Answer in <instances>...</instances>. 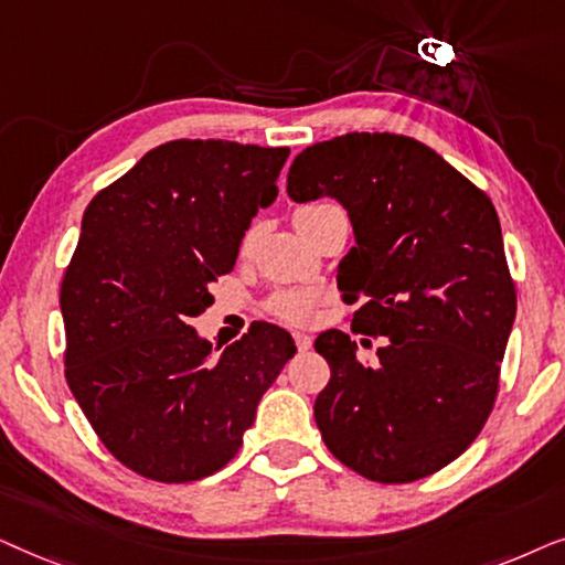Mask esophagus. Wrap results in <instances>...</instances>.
<instances>
[{
  "instance_id": "obj_1",
  "label": "esophagus",
  "mask_w": 565,
  "mask_h": 565,
  "mask_svg": "<svg viewBox=\"0 0 565 565\" xmlns=\"http://www.w3.org/2000/svg\"><path fill=\"white\" fill-rule=\"evenodd\" d=\"M295 343H297L299 351H307L312 345V338L307 333H295Z\"/></svg>"
}]
</instances>
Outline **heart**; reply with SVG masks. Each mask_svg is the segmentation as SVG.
<instances>
[{
  "label": "heart",
  "mask_w": 565,
  "mask_h": 565,
  "mask_svg": "<svg viewBox=\"0 0 565 565\" xmlns=\"http://www.w3.org/2000/svg\"><path fill=\"white\" fill-rule=\"evenodd\" d=\"M322 206H328V204L299 206L295 212V220L318 212V209H322ZM315 299H318V297H315V291H310V289H284V291H276V295L268 299V312L278 320L295 322V326H297V322H305L307 318H310Z\"/></svg>",
  "instance_id": "heart-1"
}]
</instances>
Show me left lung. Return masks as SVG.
<instances>
[{"label":"left lung","mask_w":565,"mask_h":565,"mask_svg":"<svg viewBox=\"0 0 565 565\" xmlns=\"http://www.w3.org/2000/svg\"><path fill=\"white\" fill-rule=\"evenodd\" d=\"M289 199L330 195L356 245L338 289L359 302L351 328L385 335L377 359L326 330L315 351L330 382L315 401L326 447L377 483L447 468L491 416L516 291L491 199L431 147L401 134H345L307 147ZM364 343V341H361Z\"/></svg>","instance_id":"obj_1"}]
</instances>
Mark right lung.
<instances>
[{
  "mask_svg": "<svg viewBox=\"0 0 565 565\" xmlns=\"http://www.w3.org/2000/svg\"><path fill=\"white\" fill-rule=\"evenodd\" d=\"M289 147L175 139L103 188L62 281L66 382L120 465L160 483L222 470L297 345L253 322L214 356L191 320L274 204Z\"/></svg>",
  "mask_w": 565,
  "mask_h": 565,
  "instance_id": "obj_1",
  "label": "right lung"
}]
</instances>
